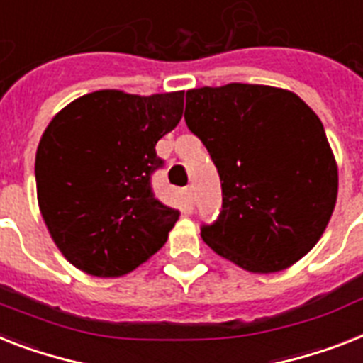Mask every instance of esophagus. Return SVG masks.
<instances>
[{
  "instance_id": "34e87169",
  "label": "esophagus",
  "mask_w": 363,
  "mask_h": 363,
  "mask_svg": "<svg viewBox=\"0 0 363 363\" xmlns=\"http://www.w3.org/2000/svg\"><path fill=\"white\" fill-rule=\"evenodd\" d=\"M184 196H186V201L188 203L196 201V190H194V186H186V188H184Z\"/></svg>"
}]
</instances>
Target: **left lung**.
<instances>
[{"label":"left lung","mask_w":363,"mask_h":363,"mask_svg":"<svg viewBox=\"0 0 363 363\" xmlns=\"http://www.w3.org/2000/svg\"><path fill=\"white\" fill-rule=\"evenodd\" d=\"M184 121L222 181L208 248L253 274L285 270L323 237L337 199L325 126L293 91L228 84L186 91Z\"/></svg>","instance_id":"1"}]
</instances>
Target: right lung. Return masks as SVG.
Returning <instances> with one entry per match:
<instances>
[{"mask_svg": "<svg viewBox=\"0 0 363 363\" xmlns=\"http://www.w3.org/2000/svg\"><path fill=\"white\" fill-rule=\"evenodd\" d=\"M184 91L151 96L102 89L55 115L35 156L37 199L70 264L119 278L166 244L179 211L152 194L156 141L182 117Z\"/></svg>", "mask_w": 363, "mask_h": 363, "instance_id": "right-lung-1", "label": "right lung"}]
</instances>
